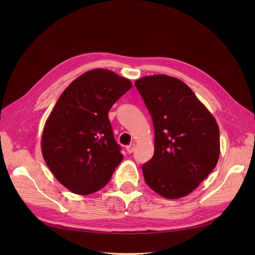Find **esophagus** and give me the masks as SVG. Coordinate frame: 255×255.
I'll list each match as a JSON object with an SVG mask.
<instances>
[{
	"label": "esophagus",
	"instance_id": "34e87169",
	"mask_svg": "<svg viewBox=\"0 0 255 255\" xmlns=\"http://www.w3.org/2000/svg\"><path fill=\"white\" fill-rule=\"evenodd\" d=\"M135 143H130V144H128V145H127V151H128V153H133L134 152V150H135Z\"/></svg>",
	"mask_w": 255,
	"mask_h": 255
}]
</instances>
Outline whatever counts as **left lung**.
I'll list each match as a JSON object with an SVG mask.
<instances>
[{"instance_id": "left-lung-1", "label": "left lung", "mask_w": 255, "mask_h": 255, "mask_svg": "<svg viewBox=\"0 0 255 255\" xmlns=\"http://www.w3.org/2000/svg\"><path fill=\"white\" fill-rule=\"evenodd\" d=\"M154 126L153 157L142 165L148 186L167 199L187 196L217 165L219 128L186 84L165 74L135 82Z\"/></svg>"}]
</instances>
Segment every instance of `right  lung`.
<instances>
[{"mask_svg":"<svg viewBox=\"0 0 255 255\" xmlns=\"http://www.w3.org/2000/svg\"><path fill=\"white\" fill-rule=\"evenodd\" d=\"M130 88L128 79L95 69L69 85L52 110L42 133V155L54 176L73 194L103 188L121 163L109 112Z\"/></svg>","mask_w":255,"mask_h":255,"instance_id":"1","label":"right lung"}]
</instances>
